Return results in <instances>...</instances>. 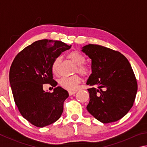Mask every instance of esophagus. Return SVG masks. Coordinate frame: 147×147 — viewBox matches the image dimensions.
<instances>
[{"label": "esophagus", "instance_id": "esophagus-1", "mask_svg": "<svg viewBox=\"0 0 147 147\" xmlns=\"http://www.w3.org/2000/svg\"><path fill=\"white\" fill-rule=\"evenodd\" d=\"M76 93V91H69V95H73V94H75Z\"/></svg>", "mask_w": 147, "mask_h": 147}]
</instances>
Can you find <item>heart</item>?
I'll list each match as a JSON object with an SVG mask.
<instances>
[{
    "label": "heart",
    "instance_id": "1",
    "mask_svg": "<svg viewBox=\"0 0 147 147\" xmlns=\"http://www.w3.org/2000/svg\"><path fill=\"white\" fill-rule=\"evenodd\" d=\"M67 58L70 59L73 63L76 65V68L75 69V72H78V73L82 75H88L89 73V69L84 63L86 61V58L82 54L80 53L78 51H73L69 53L67 55ZM61 61L60 57H56L54 59L52 63L51 70L53 74H56L58 73V67ZM82 82L81 77L79 75H73L69 77H62L59 80V84L62 88L67 89L69 91L76 90L78 88V86Z\"/></svg>",
    "mask_w": 147,
    "mask_h": 147
}]
</instances>
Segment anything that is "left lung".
I'll use <instances>...</instances> for the list:
<instances>
[{
  "label": "left lung",
  "instance_id": "obj_1",
  "mask_svg": "<svg viewBox=\"0 0 147 147\" xmlns=\"http://www.w3.org/2000/svg\"><path fill=\"white\" fill-rule=\"evenodd\" d=\"M82 49L91 59L87 109L103 123L119 120L132 107L138 91L130 63L121 53L105 47L89 44Z\"/></svg>",
  "mask_w": 147,
  "mask_h": 147
}]
</instances>
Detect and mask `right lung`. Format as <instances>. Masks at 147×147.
I'll return each mask as SVG.
<instances>
[{
    "instance_id": "obj_1",
    "label": "right lung",
    "mask_w": 147,
    "mask_h": 147,
    "mask_svg": "<svg viewBox=\"0 0 147 147\" xmlns=\"http://www.w3.org/2000/svg\"><path fill=\"white\" fill-rule=\"evenodd\" d=\"M71 47L62 41L42 39L24 48L12 62L9 76L15 102L22 116L37 127L54 123L63 113L67 91L58 86L50 93L43 90L42 85L57 86L52 63Z\"/></svg>"
}]
</instances>
